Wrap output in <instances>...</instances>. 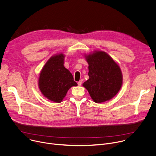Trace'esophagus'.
<instances>
[{"instance_id":"1","label":"esophagus","mask_w":156,"mask_h":156,"mask_svg":"<svg viewBox=\"0 0 156 156\" xmlns=\"http://www.w3.org/2000/svg\"><path fill=\"white\" fill-rule=\"evenodd\" d=\"M82 83H83V80H80V81L78 82V86H81V85L82 84Z\"/></svg>"}]
</instances>
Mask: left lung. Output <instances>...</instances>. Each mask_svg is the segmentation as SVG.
I'll return each mask as SVG.
<instances>
[{
    "label": "left lung",
    "instance_id": "8db88e82",
    "mask_svg": "<svg viewBox=\"0 0 156 156\" xmlns=\"http://www.w3.org/2000/svg\"><path fill=\"white\" fill-rule=\"evenodd\" d=\"M88 63L89 79L83 86L92 99L101 103L113 98L120 91L123 77L119 65L104 51L85 55Z\"/></svg>",
    "mask_w": 156,
    "mask_h": 156
}]
</instances>
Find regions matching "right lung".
<instances>
[{"instance_id": "add662e5", "label": "right lung", "mask_w": 156, "mask_h": 156, "mask_svg": "<svg viewBox=\"0 0 156 156\" xmlns=\"http://www.w3.org/2000/svg\"><path fill=\"white\" fill-rule=\"evenodd\" d=\"M64 55L51 57L41 71L38 86L41 93L49 100L60 103L72 86H77L70 72L64 65Z\"/></svg>"}]
</instances>
